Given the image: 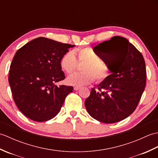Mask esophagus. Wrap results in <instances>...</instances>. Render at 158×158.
<instances>
[{
	"label": "esophagus",
	"mask_w": 158,
	"mask_h": 158,
	"mask_svg": "<svg viewBox=\"0 0 158 158\" xmlns=\"http://www.w3.org/2000/svg\"><path fill=\"white\" fill-rule=\"evenodd\" d=\"M81 87H80V86H75V87H74V89L79 90V89H81Z\"/></svg>",
	"instance_id": "obj_1"
}]
</instances>
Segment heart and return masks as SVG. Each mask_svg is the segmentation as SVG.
Segmentation results:
<instances>
[{"mask_svg": "<svg viewBox=\"0 0 158 158\" xmlns=\"http://www.w3.org/2000/svg\"><path fill=\"white\" fill-rule=\"evenodd\" d=\"M78 61L84 62L81 66L83 72L75 73L66 79L69 85L81 86L92 83L94 78L97 83L106 81L111 75V69L107 64L100 59V56L91 47L81 48L77 51ZM77 60L73 52L69 51L60 60V66L66 74L72 73L77 66Z\"/></svg>", "mask_w": 158, "mask_h": 158, "instance_id": "obj_1", "label": "heart"}]
</instances>
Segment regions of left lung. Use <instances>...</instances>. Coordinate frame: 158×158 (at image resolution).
<instances>
[{"label": "left lung", "mask_w": 158, "mask_h": 158, "mask_svg": "<svg viewBox=\"0 0 158 158\" xmlns=\"http://www.w3.org/2000/svg\"><path fill=\"white\" fill-rule=\"evenodd\" d=\"M94 49L106 60L111 75L100 83L98 90L92 89L85 101L86 110L100 122H120L135 111L145 89V60L132 43L119 36Z\"/></svg>", "instance_id": "left-lung-1"}]
</instances>
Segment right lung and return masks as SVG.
Returning <instances> with one entry per match:
<instances>
[{"instance_id":"obj_1","label":"right lung","mask_w":158,"mask_h":158,"mask_svg":"<svg viewBox=\"0 0 158 158\" xmlns=\"http://www.w3.org/2000/svg\"><path fill=\"white\" fill-rule=\"evenodd\" d=\"M74 45L39 37L18 50L10 66L13 98L23 115L35 122L53 118L73 86L55 83L65 79L60 60Z\"/></svg>"}]
</instances>
